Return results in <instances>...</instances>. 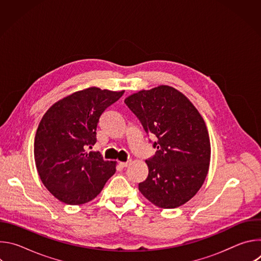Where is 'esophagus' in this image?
Returning <instances> with one entry per match:
<instances>
[{"label": "esophagus", "mask_w": 261, "mask_h": 261, "mask_svg": "<svg viewBox=\"0 0 261 261\" xmlns=\"http://www.w3.org/2000/svg\"><path fill=\"white\" fill-rule=\"evenodd\" d=\"M131 161H127V162H120V166L121 167H128L130 165Z\"/></svg>", "instance_id": "1"}]
</instances>
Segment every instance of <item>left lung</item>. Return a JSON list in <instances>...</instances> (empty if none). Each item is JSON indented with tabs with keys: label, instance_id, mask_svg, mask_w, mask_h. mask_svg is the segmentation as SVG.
I'll use <instances>...</instances> for the list:
<instances>
[{
	"label": "left lung",
	"instance_id": "8db88e82",
	"mask_svg": "<svg viewBox=\"0 0 261 261\" xmlns=\"http://www.w3.org/2000/svg\"><path fill=\"white\" fill-rule=\"evenodd\" d=\"M146 134L157 140L155 156L145 161L141 194L162 208L178 207L199 191L208 172L211 142L204 120L193 103L176 89L160 85L125 99Z\"/></svg>",
	"mask_w": 261,
	"mask_h": 261
}]
</instances>
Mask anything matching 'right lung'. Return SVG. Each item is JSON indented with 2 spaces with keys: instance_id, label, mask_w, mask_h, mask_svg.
Listing matches in <instances>:
<instances>
[{
  "instance_id": "obj_1",
  "label": "right lung",
  "mask_w": 261,
  "mask_h": 261,
  "mask_svg": "<svg viewBox=\"0 0 261 261\" xmlns=\"http://www.w3.org/2000/svg\"><path fill=\"white\" fill-rule=\"evenodd\" d=\"M124 93L87 88L60 99L42 117L34 140L35 164L46 189L60 201L87 203L116 173V161H104L86 148L96 143L103 111Z\"/></svg>"
}]
</instances>
